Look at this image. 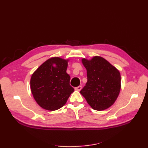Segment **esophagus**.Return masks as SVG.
Instances as JSON below:
<instances>
[{
  "label": "esophagus",
  "instance_id": "obj_1",
  "mask_svg": "<svg viewBox=\"0 0 148 148\" xmlns=\"http://www.w3.org/2000/svg\"><path fill=\"white\" fill-rule=\"evenodd\" d=\"M82 86H78V87H77V88H75V89L76 91H79L82 89Z\"/></svg>",
  "mask_w": 148,
  "mask_h": 148
}]
</instances>
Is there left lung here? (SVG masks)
Instances as JSON below:
<instances>
[{
    "label": "left lung",
    "instance_id": "left-lung-1",
    "mask_svg": "<svg viewBox=\"0 0 148 148\" xmlns=\"http://www.w3.org/2000/svg\"><path fill=\"white\" fill-rule=\"evenodd\" d=\"M82 62L87 71L88 82L80 91L94 110L108 109L117 99L121 89L119 70L104 58L94 56Z\"/></svg>",
    "mask_w": 148,
    "mask_h": 148
}]
</instances>
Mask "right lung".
<instances>
[{"label": "right lung", "mask_w": 148, "mask_h": 148, "mask_svg": "<svg viewBox=\"0 0 148 148\" xmlns=\"http://www.w3.org/2000/svg\"><path fill=\"white\" fill-rule=\"evenodd\" d=\"M69 61L59 57H51L31 75V92L42 109L53 111L61 108L74 91L70 85V75L66 73Z\"/></svg>", "instance_id": "right-lung-1"}]
</instances>
